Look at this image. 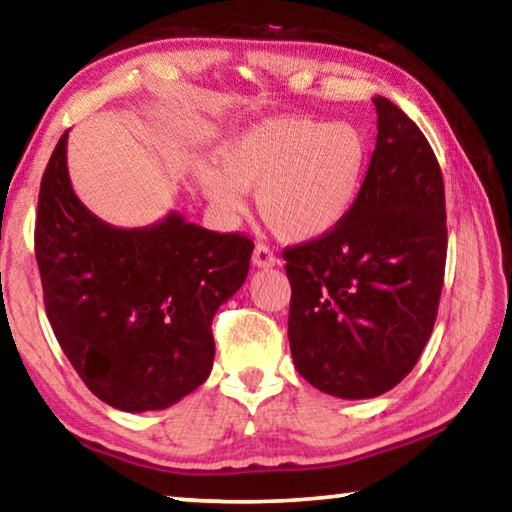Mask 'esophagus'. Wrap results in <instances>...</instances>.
<instances>
[{"mask_svg":"<svg viewBox=\"0 0 512 512\" xmlns=\"http://www.w3.org/2000/svg\"><path fill=\"white\" fill-rule=\"evenodd\" d=\"M277 264V257L273 255L271 248L257 244L253 250V266L257 268H271Z\"/></svg>","mask_w":512,"mask_h":512,"instance_id":"esophagus-1","label":"esophagus"}]
</instances>
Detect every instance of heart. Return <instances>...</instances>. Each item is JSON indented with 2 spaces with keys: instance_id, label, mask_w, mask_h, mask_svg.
Segmentation results:
<instances>
[{
  "instance_id": "b5f03b06",
  "label": "heart",
  "mask_w": 512,
  "mask_h": 512,
  "mask_svg": "<svg viewBox=\"0 0 512 512\" xmlns=\"http://www.w3.org/2000/svg\"><path fill=\"white\" fill-rule=\"evenodd\" d=\"M366 133L348 121L271 117L232 135L219 166L203 164L198 185L216 210L239 216L246 194L275 237L307 244L327 237L357 205L368 171Z\"/></svg>"
}]
</instances>
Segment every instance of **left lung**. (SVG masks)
<instances>
[{
    "label": "left lung",
    "mask_w": 512,
    "mask_h": 512,
    "mask_svg": "<svg viewBox=\"0 0 512 512\" xmlns=\"http://www.w3.org/2000/svg\"><path fill=\"white\" fill-rule=\"evenodd\" d=\"M357 205L327 237L287 248L289 345L311 386L368 400L409 375L436 323L445 185L427 137L386 97Z\"/></svg>",
    "instance_id": "obj_1"
}]
</instances>
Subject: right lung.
<instances>
[{
  "instance_id": "right-lung-1",
  "label": "right lung",
  "mask_w": 512,
  "mask_h": 512,
  "mask_svg": "<svg viewBox=\"0 0 512 512\" xmlns=\"http://www.w3.org/2000/svg\"><path fill=\"white\" fill-rule=\"evenodd\" d=\"M67 135L42 176L36 219L51 329L101 402L128 413L167 409L210 375L212 318L246 282L253 241L178 212L146 228L101 221L72 189Z\"/></svg>"
}]
</instances>
